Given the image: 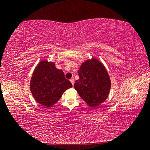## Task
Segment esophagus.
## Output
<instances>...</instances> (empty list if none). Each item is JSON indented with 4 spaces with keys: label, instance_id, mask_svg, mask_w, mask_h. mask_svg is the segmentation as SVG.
I'll use <instances>...</instances> for the list:
<instances>
[{
    "label": "esophagus",
    "instance_id": "1",
    "mask_svg": "<svg viewBox=\"0 0 150 150\" xmlns=\"http://www.w3.org/2000/svg\"><path fill=\"white\" fill-rule=\"evenodd\" d=\"M70 81L71 83V84H72V85H74V82H75V80H74V79H70Z\"/></svg>",
    "mask_w": 150,
    "mask_h": 150
}]
</instances>
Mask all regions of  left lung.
<instances>
[{
    "label": "left lung",
    "instance_id": "1",
    "mask_svg": "<svg viewBox=\"0 0 150 150\" xmlns=\"http://www.w3.org/2000/svg\"><path fill=\"white\" fill-rule=\"evenodd\" d=\"M78 74L80 79L75 82V89L88 106L96 107L106 101L111 81L102 62L96 58L88 59L81 64Z\"/></svg>",
    "mask_w": 150,
    "mask_h": 150
}]
</instances>
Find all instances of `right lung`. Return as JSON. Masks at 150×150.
Masks as SVG:
<instances>
[{
  "label": "right lung",
  "instance_id": "1",
  "mask_svg": "<svg viewBox=\"0 0 150 150\" xmlns=\"http://www.w3.org/2000/svg\"><path fill=\"white\" fill-rule=\"evenodd\" d=\"M55 65L54 62L42 60L33 71L30 80L33 98L46 108L53 106L67 90L72 87L70 81L65 78L64 71Z\"/></svg>",
  "mask_w": 150,
  "mask_h": 150
}]
</instances>
